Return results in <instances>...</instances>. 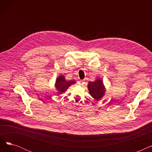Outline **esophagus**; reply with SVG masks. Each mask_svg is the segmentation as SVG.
I'll use <instances>...</instances> for the list:
<instances>
[{
    "mask_svg": "<svg viewBox=\"0 0 152 152\" xmlns=\"http://www.w3.org/2000/svg\"><path fill=\"white\" fill-rule=\"evenodd\" d=\"M79 85H81V86H82V85L84 84V81L83 80L79 81Z\"/></svg>",
    "mask_w": 152,
    "mask_h": 152,
    "instance_id": "obj_1",
    "label": "esophagus"
}]
</instances>
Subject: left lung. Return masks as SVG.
I'll use <instances>...</instances> for the list:
<instances>
[{
    "label": "left lung",
    "mask_w": 152,
    "mask_h": 152,
    "mask_svg": "<svg viewBox=\"0 0 152 152\" xmlns=\"http://www.w3.org/2000/svg\"><path fill=\"white\" fill-rule=\"evenodd\" d=\"M88 89L92 97L96 100H99L102 97L105 92L103 83L99 79L94 82H90L88 84Z\"/></svg>",
    "instance_id": "left-lung-1"
}]
</instances>
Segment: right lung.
Wrapping results in <instances>:
<instances>
[{"instance_id": "right-lung-1", "label": "right lung", "mask_w": 152, "mask_h": 152, "mask_svg": "<svg viewBox=\"0 0 152 152\" xmlns=\"http://www.w3.org/2000/svg\"><path fill=\"white\" fill-rule=\"evenodd\" d=\"M75 83V81H66L65 80V77L63 76H60L57 78V81H56L55 87H56V88H57V91L59 92V93H62V92H64L65 91H66L68 87L71 85Z\"/></svg>"}]
</instances>
